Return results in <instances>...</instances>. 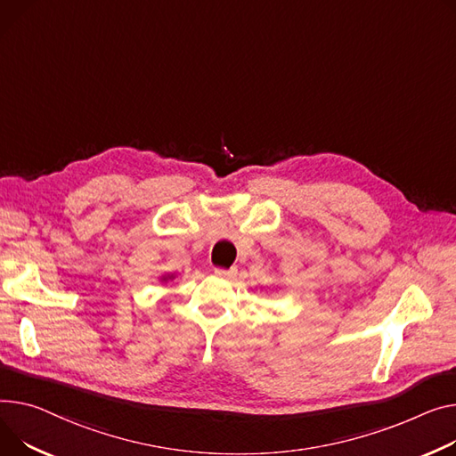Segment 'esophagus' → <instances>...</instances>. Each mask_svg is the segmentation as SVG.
Wrapping results in <instances>:
<instances>
[{
  "mask_svg": "<svg viewBox=\"0 0 456 456\" xmlns=\"http://www.w3.org/2000/svg\"><path fill=\"white\" fill-rule=\"evenodd\" d=\"M215 275L220 277V279H232V277L236 275V267H231V269L216 267V269H215Z\"/></svg>",
  "mask_w": 456,
  "mask_h": 456,
  "instance_id": "esophagus-1",
  "label": "esophagus"
}]
</instances>
